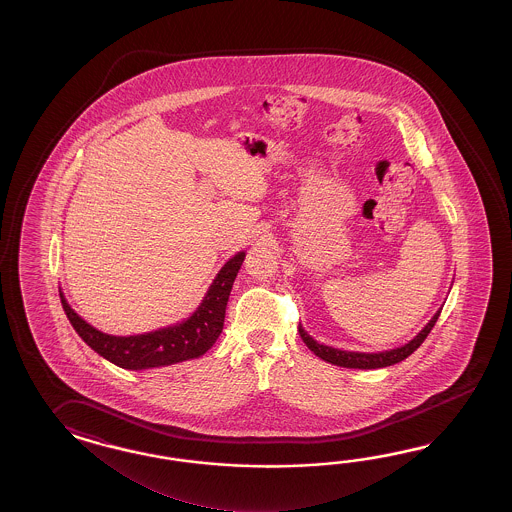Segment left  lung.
<instances>
[{
	"label": "left lung",
	"mask_w": 512,
	"mask_h": 512,
	"mask_svg": "<svg viewBox=\"0 0 512 512\" xmlns=\"http://www.w3.org/2000/svg\"><path fill=\"white\" fill-rule=\"evenodd\" d=\"M439 315H441V311H437L434 318L408 344H404L401 348L390 349V351H381V353H359V351H342V349L329 348L324 344H318L315 338L309 337L305 333L304 327H298V331H300V337L304 340L305 346L311 349L316 357L326 360L329 364L342 366V368H355V370H377V368H386V366H392V364H397L406 357H410L415 349L425 342V338L432 331Z\"/></svg>",
	"instance_id": "obj_1"
}]
</instances>
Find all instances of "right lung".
Segmentation results:
<instances>
[{
	"instance_id": "right-lung-1",
	"label": "right lung",
	"mask_w": 512,
	"mask_h": 512,
	"mask_svg": "<svg viewBox=\"0 0 512 512\" xmlns=\"http://www.w3.org/2000/svg\"><path fill=\"white\" fill-rule=\"evenodd\" d=\"M243 260L245 252H238L221 267L218 276L208 287L203 302L194 311V315L186 318L185 322L161 327L144 335L115 337L102 333L89 326L82 316H78L71 309L62 291L60 300L71 326L75 327L80 338L89 348L95 349L100 357L124 370L161 368L183 360L197 359L216 344L223 331L230 291Z\"/></svg>"
}]
</instances>
